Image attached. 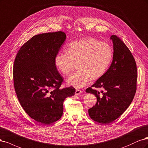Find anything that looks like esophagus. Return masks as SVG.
Here are the masks:
<instances>
[{
  "label": "esophagus",
  "mask_w": 148,
  "mask_h": 148,
  "mask_svg": "<svg viewBox=\"0 0 148 148\" xmlns=\"http://www.w3.org/2000/svg\"><path fill=\"white\" fill-rule=\"evenodd\" d=\"M81 93H82V91H81L80 90H79V89H76L75 92V94L76 95H80Z\"/></svg>",
  "instance_id": "esophagus-1"
}]
</instances>
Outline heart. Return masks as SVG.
<instances>
[{"label": "heart", "instance_id": "b5f03b06", "mask_svg": "<svg viewBox=\"0 0 148 148\" xmlns=\"http://www.w3.org/2000/svg\"><path fill=\"white\" fill-rule=\"evenodd\" d=\"M112 58V49L108 43L92 37L73 41L66 51H59L54 58L56 68L64 75L69 73L76 64V71L66 79L75 88L86 85L91 79L98 80L106 73Z\"/></svg>", "mask_w": 148, "mask_h": 148}]
</instances>
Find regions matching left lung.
<instances>
[{
	"mask_svg": "<svg viewBox=\"0 0 148 148\" xmlns=\"http://www.w3.org/2000/svg\"><path fill=\"white\" fill-rule=\"evenodd\" d=\"M113 58L110 67L85 92L97 98L96 104L88 109L93 121L107 124L116 120L130 105L136 90L137 69L135 60L123 42L116 35L111 36ZM96 88H102L101 94Z\"/></svg>",
	"mask_w": 148,
	"mask_h": 148,
	"instance_id": "1",
	"label": "left lung"
}]
</instances>
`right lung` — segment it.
I'll return each instance as SVG.
<instances>
[{
  "label": "right lung",
  "instance_id": "obj_1",
  "mask_svg": "<svg viewBox=\"0 0 148 148\" xmlns=\"http://www.w3.org/2000/svg\"><path fill=\"white\" fill-rule=\"evenodd\" d=\"M66 39L58 31L33 36L18 51L14 62V87L24 110L42 124L57 121L63 112L66 98L74 95L73 87L60 88L63 78L54 58Z\"/></svg>",
  "mask_w": 148,
  "mask_h": 148
}]
</instances>
